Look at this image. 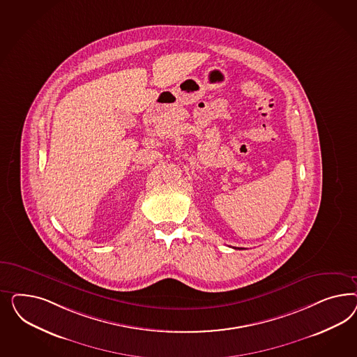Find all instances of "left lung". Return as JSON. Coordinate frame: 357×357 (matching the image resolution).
Segmentation results:
<instances>
[{
	"label": "left lung",
	"instance_id": "8db88e82",
	"mask_svg": "<svg viewBox=\"0 0 357 357\" xmlns=\"http://www.w3.org/2000/svg\"><path fill=\"white\" fill-rule=\"evenodd\" d=\"M234 249H236V248H234Z\"/></svg>",
	"mask_w": 357,
	"mask_h": 357
}]
</instances>
